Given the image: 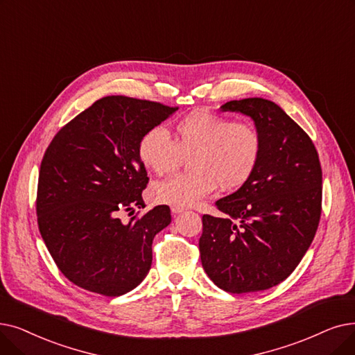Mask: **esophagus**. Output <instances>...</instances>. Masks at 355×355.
Wrapping results in <instances>:
<instances>
[{"mask_svg":"<svg viewBox=\"0 0 355 355\" xmlns=\"http://www.w3.org/2000/svg\"><path fill=\"white\" fill-rule=\"evenodd\" d=\"M184 210H186V207H181V206H171V211H173L174 214L181 213V211H184Z\"/></svg>","mask_w":355,"mask_h":355,"instance_id":"esophagus-1","label":"esophagus"}]
</instances>
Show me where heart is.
<instances>
[{"instance_id":"b5f03b06","label":"heart","mask_w":355,"mask_h":355,"mask_svg":"<svg viewBox=\"0 0 355 355\" xmlns=\"http://www.w3.org/2000/svg\"><path fill=\"white\" fill-rule=\"evenodd\" d=\"M141 164L157 175L174 171L182 155L191 169L174 174L155 186L161 202L187 207L210 194L243 187L255 174L263 136L251 121L198 110L178 120L171 136L162 126L146 129L136 145Z\"/></svg>"}]
</instances>
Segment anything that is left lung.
<instances>
[{
    "label": "left lung",
    "instance_id": "obj_1",
    "mask_svg": "<svg viewBox=\"0 0 355 355\" xmlns=\"http://www.w3.org/2000/svg\"><path fill=\"white\" fill-rule=\"evenodd\" d=\"M222 109L251 116L263 136L255 174L216 202L223 218L203 216L198 241L213 283L241 295L282 283L309 250L322 213V168L309 135L280 105L243 98Z\"/></svg>",
    "mask_w": 355,
    "mask_h": 355
}]
</instances>
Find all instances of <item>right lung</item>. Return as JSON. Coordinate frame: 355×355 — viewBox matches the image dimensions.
<instances>
[{
	"mask_svg": "<svg viewBox=\"0 0 355 355\" xmlns=\"http://www.w3.org/2000/svg\"><path fill=\"white\" fill-rule=\"evenodd\" d=\"M178 107L109 96L60 129L40 164L36 213L40 235L69 282L103 296L133 290L152 264V241L171 222L157 206L121 223L123 212L144 209L149 181L137 158L141 135Z\"/></svg>",
	"mask_w": 355,
	"mask_h": 355,
	"instance_id": "obj_1",
	"label": "right lung"
}]
</instances>
